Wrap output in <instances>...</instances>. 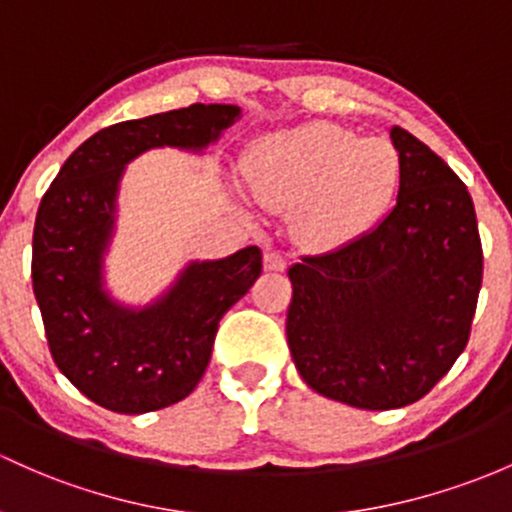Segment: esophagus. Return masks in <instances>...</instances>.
<instances>
[{"mask_svg": "<svg viewBox=\"0 0 512 512\" xmlns=\"http://www.w3.org/2000/svg\"><path fill=\"white\" fill-rule=\"evenodd\" d=\"M263 268H266V271L280 273L288 268V261H285L283 254H278V251H266V254H263Z\"/></svg>", "mask_w": 512, "mask_h": 512, "instance_id": "34e87169", "label": "esophagus"}]
</instances>
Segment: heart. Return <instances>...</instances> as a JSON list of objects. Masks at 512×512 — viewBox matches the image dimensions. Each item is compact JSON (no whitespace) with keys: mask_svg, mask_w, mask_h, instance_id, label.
Listing matches in <instances>:
<instances>
[{"mask_svg":"<svg viewBox=\"0 0 512 512\" xmlns=\"http://www.w3.org/2000/svg\"><path fill=\"white\" fill-rule=\"evenodd\" d=\"M256 202L295 210L302 241L320 249L349 244L388 212L400 185V153L388 139H361L337 124L276 131L244 166Z\"/></svg>","mask_w":512,"mask_h":512,"instance_id":"obj_1","label":"heart"}]
</instances>
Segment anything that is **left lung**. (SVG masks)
<instances>
[{"label": "left lung", "instance_id": "left-lung-1", "mask_svg": "<svg viewBox=\"0 0 512 512\" xmlns=\"http://www.w3.org/2000/svg\"><path fill=\"white\" fill-rule=\"evenodd\" d=\"M398 202L342 249L290 266V354L312 390L361 410L415 403L469 342L483 276L474 202L400 126Z\"/></svg>", "mask_w": 512, "mask_h": 512}]
</instances>
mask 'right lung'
<instances>
[{
	"instance_id": "obj_1",
	"label": "right lung",
	"mask_w": 512,
	"mask_h": 512,
	"mask_svg": "<svg viewBox=\"0 0 512 512\" xmlns=\"http://www.w3.org/2000/svg\"><path fill=\"white\" fill-rule=\"evenodd\" d=\"M236 104H190L97 131L70 153L43 195L31 278L46 339L63 376L92 403L124 415L188 398L212 356L219 320L261 276V249L192 261L146 307L104 288L126 163L161 146L205 151L239 119Z\"/></svg>"
}]
</instances>
